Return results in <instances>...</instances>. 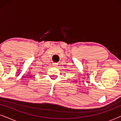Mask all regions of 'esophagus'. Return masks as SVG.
Here are the masks:
<instances>
[{"label": "esophagus", "mask_w": 121, "mask_h": 121, "mask_svg": "<svg viewBox=\"0 0 121 121\" xmlns=\"http://www.w3.org/2000/svg\"><path fill=\"white\" fill-rule=\"evenodd\" d=\"M53 65L54 67H57V66H58V64H57V63H54L53 64Z\"/></svg>", "instance_id": "34e87169"}]
</instances>
